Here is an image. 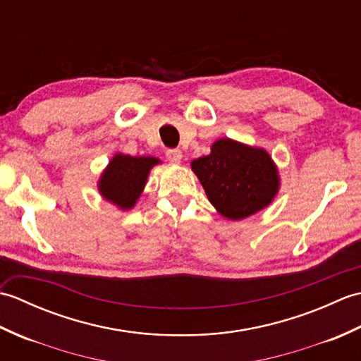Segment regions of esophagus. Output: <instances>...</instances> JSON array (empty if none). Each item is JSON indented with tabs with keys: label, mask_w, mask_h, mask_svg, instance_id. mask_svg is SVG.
Wrapping results in <instances>:
<instances>
[{
	"label": "esophagus",
	"mask_w": 361,
	"mask_h": 361,
	"mask_svg": "<svg viewBox=\"0 0 361 361\" xmlns=\"http://www.w3.org/2000/svg\"><path fill=\"white\" fill-rule=\"evenodd\" d=\"M166 157L169 161H171V163H180L183 158V153L180 149H169V150H166Z\"/></svg>",
	"instance_id": "1"
}]
</instances>
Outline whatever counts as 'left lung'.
<instances>
[{"mask_svg":"<svg viewBox=\"0 0 361 361\" xmlns=\"http://www.w3.org/2000/svg\"><path fill=\"white\" fill-rule=\"evenodd\" d=\"M192 171L221 216L242 220L271 203L279 188L278 171L264 149L219 140L211 153L192 161Z\"/></svg>","mask_w":361,"mask_h":361,"instance_id":"left-lung-1","label":"left lung"}]
</instances>
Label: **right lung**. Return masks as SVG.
I'll list each match as a JSON object with an SVG mask.
<instances>
[{
	"label": "right lung",
	"mask_w": 361,
	"mask_h": 361,
	"mask_svg": "<svg viewBox=\"0 0 361 361\" xmlns=\"http://www.w3.org/2000/svg\"><path fill=\"white\" fill-rule=\"evenodd\" d=\"M158 163L153 157L116 155L99 180V190L121 209H130L141 195L150 169Z\"/></svg>",
	"instance_id": "add662e5"
}]
</instances>
